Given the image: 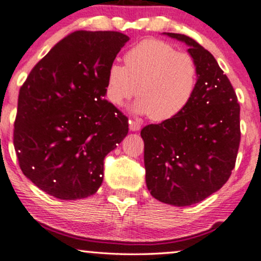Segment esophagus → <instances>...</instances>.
<instances>
[{
  "label": "esophagus",
  "mask_w": 261,
  "mask_h": 261,
  "mask_svg": "<svg viewBox=\"0 0 261 261\" xmlns=\"http://www.w3.org/2000/svg\"><path fill=\"white\" fill-rule=\"evenodd\" d=\"M128 124H130V130L131 131H139L141 128V124L139 121L128 120Z\"/></svg>",
  "instance_id": "obj_1"
}]
</instances>
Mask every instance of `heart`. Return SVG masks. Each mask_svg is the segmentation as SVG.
Instances as JSON below:
<instances>
[{
    "instance_id": "heart-1",
    "label": "heart",
    "mask_w": 261,
    "mask_h": 261,
    "mask_svg": "<svg viewBox=\"0 0 261 261\" xmlns=\"http://www.w3.org/2000/svg\"><path fill=\"white\" fill-rule=\"evenodd\" d=\"M124 62L125 66L113 64L108 70L107 97L114 106H122L136 93L135 113L149 115L153 121H166L190 103L196 89L197 67L189 54L178 53L164 41L147 39L128 50Z\"/></svg>"
}]
</instances>
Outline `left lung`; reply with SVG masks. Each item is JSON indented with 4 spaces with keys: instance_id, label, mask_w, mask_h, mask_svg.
<instances>
[{
    "instance_id": "left-lung-1",
    "label": "left lung",
    "mask_w": 261,
    "mask_h": 261,
    "mask_svg": "<svg viewBox=\"0 0 261 261\" xmlns=\"http://www.w3.org/2000/svg\"><path fill=\"white\" fill-rule=\"evenodd\" d=\"M189 46L197 67L190 103L170 120L141 130L146 184L158 201L190 206L226 184L241 142L238 99L212 54L194 39L164 33Z\"/></svg>"
}]
</instances>
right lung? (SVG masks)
<instances>
[{
	"mask_svg": "<svg viewBox=\"0 0 261 261\" xmlns=\"http://www.w3.org/2000/svg\"><path fill=\"white\" fill-rule=\"evenodd\" d=\"M127 41L119 32L71 33L20 87L14 149L23 174L49 195L97 193L104 158L127 135L128 119L104 99L108 70Z\"/></svg>",
	"mask_w": 261,
	"mask_h": 261,
	"instance_id": "obj_1",
	"label": "right lung"
}]
</instances>
